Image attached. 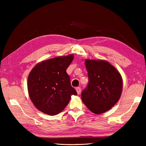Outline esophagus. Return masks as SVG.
<instances>
[{
  "label": "esophagus",
  "instance_id": "obj_1",
  "mask_svg": "<svg viewBox=\"0 0 146 146\" xmlns=\"http://www.w3.org/2000/svg\"><path fill=\"white\" fill-rule=\"evenodd\" d=\"M76 90L77 94L79 95V94H80V93H81V88L79 87V86H78V87H76Z\"/></svg>",
  "mask_w": 146,
  "mask_h": 146
}]
</instances>
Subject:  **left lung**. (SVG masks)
<instances>
[{"label":"left lung","instance_id":"1","mask_svg":"<svg viewBox=\"0 0 146 146\" xmlns=\"http://www.w3.org/2000/svg\"><path fill=\"white\" fill-rule=\"evenodd\" d=\"M89 82L82 92V100L96 114L103 113L119 101L122 78L115 68L105 60H86Z\"/></svg>","mask_w":146,"mask_h":146}]
</instances>
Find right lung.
Listing matches in <instances>:
<instances>
[{
  "label": "right lung",
  "instance_id": "obj_1",
  "mask_svg": "<svg viewBox=\"0 0 146 146\" xmlns=\"http://www.w3.org/2000/svg\"><path fill=\"white\" fill-rule=\"evenodd\" d=\"M70 54L58 56L37 64L27 78V90L35 106L42 113L55 115L77 93L70 83L66 69L73 60Z\"/></svg>",
  "mask_w": 146,
  "mask_h": 146
}]
</instances>
